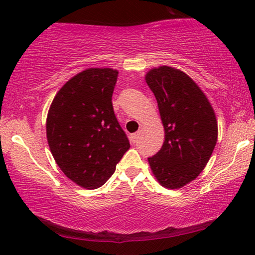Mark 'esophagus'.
Here are the masks:
<instances>
[{
  "instance_id": "obj_1",
  "label": "esophagus",
  "mask_w": 255,
  "mask_h": 255,
  "mask_svg": "<svg viewBox=\"0 0 255 255\" xmlns=\"http://www.w3.org/2000/svg\"><path fill=\"white\" fill-rule=\"evenodd\" d=\"M139 134H140V132H135V133L131 134V141L133 142V144H135V142L138 141V138H139Z\"/></svg>"
}]
</instances>
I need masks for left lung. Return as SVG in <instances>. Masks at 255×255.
<instances>
[{
    "label": "left lung",
    "mask_w": 255,
    "mask_h": 255,
    "mask_svg": "<svg viewBox=\"0 0 255 255\" xmlns=\"http://www.w3.org/2000/svg\"><path fill=\"white\" fill-rule=\"evenodd\" d=\"M146 82L154 94L165 128L160 151L148 158L156 180L177 189L196 179L217 142V121L207 96L180 69L153 68Z\"/></svg>",
    "instance_id": "8db88e82"
}]
</instances>
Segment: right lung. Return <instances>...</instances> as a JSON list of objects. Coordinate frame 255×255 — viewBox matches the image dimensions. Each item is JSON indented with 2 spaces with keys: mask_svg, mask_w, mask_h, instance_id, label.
I'll return each mask as SVG.
<instances>
[{
  "mask_svg": "<svg viewBox=\"0 0 255 255\" xmlns=\"http://www.w3.org/2000/svg\"><path fill=\"white\" fill-rule=\"evenodd\" d=\"M118 72L86 69L65 83L47 114L52 155L68 179L87 189L103 186L130 148L114 113Z\"/></svg>",
  "mask_w": 255,
  "mask_h": 255,
  "instance_id": "obj_1",
  "label": "right lung"
}]
</instances>
